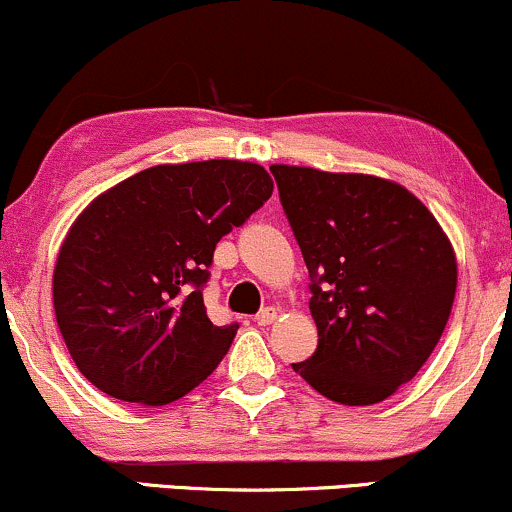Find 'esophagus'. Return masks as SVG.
<instances>
[{"label": "esophagus", "instance_id": "34e87169", "mask_svg": "<svg viewBox=\"0 0 512 512\" xmlns=\"http://www.w3.org/2000/svg\"><path fill=\"white\" fill-rule=\"evenodd\" d=\"M277 308H272V306H267V308H262L260 313H257V325H272L274 320H277Z\"/></svg>", "mask_w": 512, "mask_h": 512}]
</instances>
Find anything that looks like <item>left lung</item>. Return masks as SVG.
<instances>
[{
	"mask_svg": "<svg viewBox=\"0 0 512 512\" xmlns=\"http://www.w3.org/2000/svg\"><path fill=\"white\" fill-rule=\"evenodd\" d=\"M311 277L318 347L291 364L342 406H372L420 372L457 294V255L428 206L391 179L272 165Z\"/></svg>",
	"mask_w": 512,
	"mask_h": 512,
	"instance_id": "8db88e82",
	"label": "left lung"
}]
</instances>
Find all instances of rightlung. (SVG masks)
<instances>
[{
	"instance_id": "1",
	"label": "right lung",
	"mask_w": 512,
	"mask_h": 512,
	"mask_svg": "<svg viewBox=\"0 0 512 512\" xmlns=\"http://www.w3.org/2000/svg\"><path fill=\"white\" fill-rule=\"evenodd\" d=\"M257 162L155 165L101 192L67 230L53 308L84 379L119 401L167 406L226 357L204 289L223 235L272 196Z\"/></svg>"
}]
</instances>
